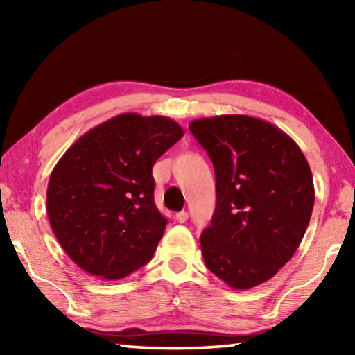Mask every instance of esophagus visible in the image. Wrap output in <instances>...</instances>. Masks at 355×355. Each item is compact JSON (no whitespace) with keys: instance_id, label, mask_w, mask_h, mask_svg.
Wrapping results in <instances>:
<instances>
[{"instance_id":"obj_1","label":"esophagus","mask_w":355,"mask_h":355,"mask_svg":"<svg viewBox=\"0 0 355 355\" xmlns=\"http://www.w3.org/2000/svg\"><path fill=\"white\" fill-rule=\"evenodd\" d=\"M175 219L180 222V224H184L186 220H188V213L186 211H180L175 214Z\"/></svg>"}]
</instances>
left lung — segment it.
Wrapping results in <instances>:
<instances>
[{
  "label": "left lung",
  "mask_w": 355,
  "mask_h": 355,
  "mask_svg": "<svg viewBox=\"0 0 355 355\" xmlns=\"http://www.w3.org/2000/svg\"><path fill=\"white\" fill-rule=\"evenodd\" d=\"M216 175V209L202 232L207 268L249 290L290 261L307 230L315 188L302 150L266 120L216 116L192 120Z\"/></svg>",
  "instance_id": "left-lung-1"
}]
</instances>
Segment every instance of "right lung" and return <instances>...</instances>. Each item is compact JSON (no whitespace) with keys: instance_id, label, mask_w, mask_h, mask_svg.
<instances>
[{"instance_id":"1","label":"right lung","mask_w":355,"mask_h":355,"mask_svg":"<svg viewBox=\"0 0 355 355\" xmlns=\"http://www.w3.org/2000/svg\"><path fill=\"white\" fill-rule=\"evenodd\" d=\"M183 135L169 117L125 112L83 135L58 161L48 219L83 271L119 280L152 260L167 224L155 205L152 169Z\"/></svg>"}]
</instances>
